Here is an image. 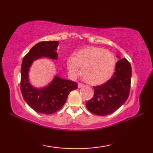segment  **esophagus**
Masks as SVG:
<instances>
[{
	"instance_id": "esophagus-1",
	"label": "esophagus",
	"mask_w": 153,
	"mask_h": 153,
	"mask_svg": "<svg viewBox=\"0 0 153 153\" xmlns=\"http://www.w3.org/2000/svg\"><path fill=\"white\" fill-rule=\"evenodd\" d=\"M83 86H84V85H83V83H78V88H82Z\"/></svg>"
}]
</instances>
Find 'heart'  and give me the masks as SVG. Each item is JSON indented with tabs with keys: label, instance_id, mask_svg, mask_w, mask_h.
I'll return each mask as SVG.
<instances>
[{
	"label": "heart",
	"instance_id": "obj_1",
	"mask_svg": "<svg viewBox=\"0 0 153 153\" xmlns=\"http://www.w3.org/2000/svg\"><path fill=\"white\" fill-rule=\"evenodd\" d=\"M68 70L73 76L81 73L89 84L101 85L109 80L116 67V60L111 52L96 47L81 49L74 56H70L66 61Z\"/></svg>",
	"mask_w": 153,
	"mask_h": 153
}]
</instances>
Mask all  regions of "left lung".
<instances>
[{"label": "left lung", "instance_id": "obj_1", "mask_svg": "<svg viewBox=\"0 0 153 153\" xmlns=\"http://www.w3.org/2000/svg\"><path fill=\"white\" fill-rule=\"evenodd\" d=\"M131 77L130 63L125 58L119 60L111 79L104 84L93 87V97L85 104L88 110L98 116H106L116 111L129 97Z\"/></svg>", "mask_w": 153, "mask_h": 153}]
</instances>
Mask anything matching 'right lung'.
<instances>
[{
  "instance_id": "1",
  "label": "right lung",
  "mask_w": 153,
  "mask_h": 153,
  "mask_svg": "<svg viewBox=\"0 0 153 153\" xmlns=\"http://www.w3.org/2000/svg\"><path fill=\"white\" fill-rule=\"evenodd\" d=\"M58 41L40 42L31 48L25 56L21 69V91L28 105L37 113L52 114L65 103L69 93L76 89L77 83L56 75L47 86L37 88L31 85L28 73L33 62L42 58H58Z\"/></svg>"
}]
</instances>
